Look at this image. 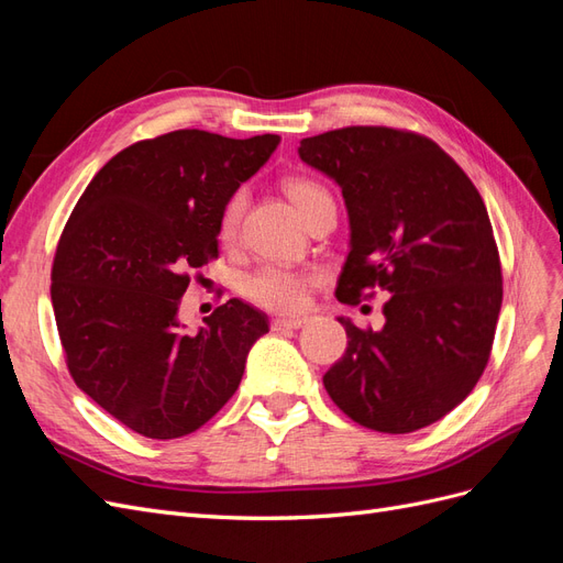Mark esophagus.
Listing matches in <instances>:
<instances>
[{"instance_id": "1", "label": "esophagus", "mask_w": 563, "mask_h": 563, "mask_svg": "<svg viewBox=\"0 0 563 563\" xmlns=\"http://www.w3.org/2000/svg\"><path fill=\"white\" fill-rule=\"evenodd\" d=\"M305 317H277L272 319V331H284V329H300L305 327Z\"/></svg>"}]
</instances>
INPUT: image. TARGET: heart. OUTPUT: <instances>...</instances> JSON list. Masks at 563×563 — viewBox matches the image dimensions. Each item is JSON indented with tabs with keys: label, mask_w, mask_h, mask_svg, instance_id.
Here are the masks:
<instances>
[{
	"label": "heart",
	"mask_w": 563,
	"mask_h": 563,
	"mask_svg": "<svg viewBox=\"0 0 563 563\" xmlns=\"http://www.w3.org/2000/svg\"><path fill=\"white\" fill-rule=\"evenodd\" d=\"M286 195L294 199L302 218H308L321 201L331 199L323 187L310 178H288L284 183ZM246 209V192L234 190L220 209L218 218V236L223 242H232L240 232L242 216ZM314 275L308 269H298L284 263H265L251 275L244 277L242 291L244 296L272 312H298L308 302V291L314 284Z\"/></svg>",
	"instance_id": "1"
}]
</instances>
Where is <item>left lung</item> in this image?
Masks as SVG:
<instances>
[{
  "mask_svg": "<svg viewBox=\"0 0 563 563\" xmlns=\"http://www.w3.org/2000/svg\"><path fill=\"white\" fill-rule=\"evenodd\" d=\"M298 155L347 203L352 240L335 298L360 305L389 294L380 331L340 319L347 350L323 387L362 428H428L479 383L496 338L503 269L484 199L416 131L345 126L302 139Z\"/></svg>",
  "mask_w": 563,
  "mask_h": 563,
  "instance_id": "left-lung-1",
  "label": "left lung"
}]
</instances>
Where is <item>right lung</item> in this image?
<instances>
[{
  "label": "right lung",
  "mask_w": 563,
  "mask_h": 563,
  "mask_svg": "<svg viewBox=\"0 0 563 563\" xmlns=\"http://www.w3.org/2000/svg\"><path fill=\"white\" fill-rule=\"evenodd\" d=\"M279 135L180 129L124 147L67 218L51 265V302L77 387L129 430L178 439L236 391L267 317L240 298L183 333L192 272L218 258L225 199L269 159ZM199 275V272H197Z\"/></svg>",
  "instance_id": "1"
}]
</instances>
